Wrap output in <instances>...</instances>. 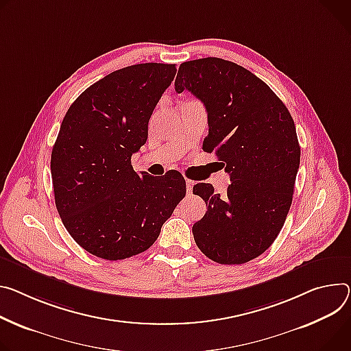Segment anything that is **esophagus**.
Masks as SVG:
<instances>
[{
  "label": "esophagus",
  "mask_w": 351,
  "mask_h": 351,
  "mask_svg": "<svg viewBox=\"0 0 351 351\" xmlns=\"http://www.w3.org/2000/svg\"><path fill=\"white\" fill-rule=\"evenodd\" d=\"M193 184H195V182H193V180L186 179V192H187V193H192V190H193Z\"/></svg>",
  "instance_id": "esophagus-1"
}]
</instances>
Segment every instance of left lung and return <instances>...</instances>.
<instances>
[{"mask_svg":"<svg viewBox=\"0 0 351 351\" xmlns=\"http://www.w3.org/2000/svg\"><path fill=\"white\" fill-rule=\"evenodd\" d=\"M175 89L204 104L203 149L215 152L231 179L224 196L210 183L193 187L208 204L193 226L196 245L219 265L246 263L274 242L291 207L301 156L294 120L267 84L228 60L182 62Z\"/></svg>","mask_w":351,"mask_h":351,"instance_id":"1","label":"left lung"}]
</instances>
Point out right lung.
Segmentation results:
<instances>
[{"mask_svg": "<svg viewBox=\"0 0 351 351\" xmlns=\"http://www.w3.org/2000/svg\"><path fill=\"white\" fill-rule=\"evenodd\" d=\"M175 74V64L161 62L113 71L86 88L62 119L50 161L56 207L93 256L121 261L147 250L186 195L178 171L154 178L132 167Z\"/></svg>", "mask_w": 351, "mask_h": 351, "instance_id": "obj_1", "label": "right lung"}]
</instances>
